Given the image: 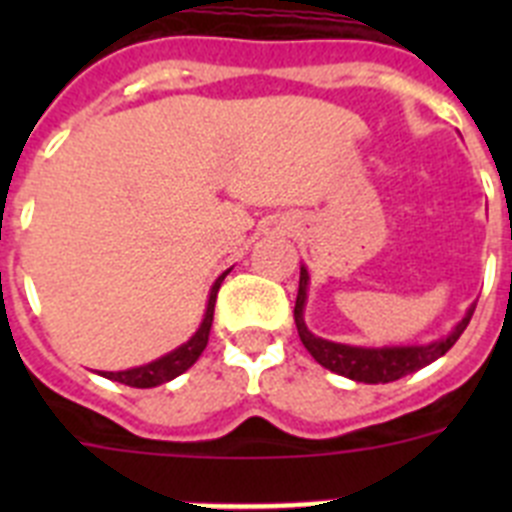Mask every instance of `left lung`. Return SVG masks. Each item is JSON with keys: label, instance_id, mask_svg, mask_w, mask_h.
<instances>
[{"label": "left lung", "instance_id": "1", "mask_svg": "<svg viewBox=\"0 0 512 512\" xmlns=\"http://www.w3.org/2000/svg\"><path fill=\"white\" fill-rule=\"evenodd\" d=\"M307 297V269H300V292H297L295 302V323L297 333H300L302 346L310 351V356L318 364H323L330 372L341 374V377L356 379V382L366 384H384L395 382L400 377H408V374L418 372L423 366H428L431 361H436L438 356H443L459 341V336L464 333V328L472 320V310L467 312V318L461 320L454 328L449 338L443 341L431 343V346H397V348H359V346H343V343L325 341V338L312 336L307 330L305 320H302V307H305Z\"/></svg>", "mask_w": 512, "mask_h": 512}]
</instances>
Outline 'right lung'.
<instances>
[{
	"instance_id": "right-lung-1",
	"label": "right lung",
	"mask_w": 512,
	"mask_h": 512,
	"mask_svg": "<svg viewBox=\"0 0 512 512\" xmlns=\"http://www.w3.org/2000/svg\"><path fill=\"white\" fill-rule=\"evenodd\" d=\"M228 274V271H225ZM225 274L215 282L210 292V302H207V312H205V320H202L200 330L189 338L184 346H179L176 351L166 354L164 359L151 361L146 366H135V369H128V372H104L107 379H115L120 384H128V387H138V390H146V387H156V384H164L169 379L179 377L194 364V361L200 359L202 351L207 346V338H210V328H212V312H215V297H217V289L223 284Z\"/></svg>"
}]
</instances>
